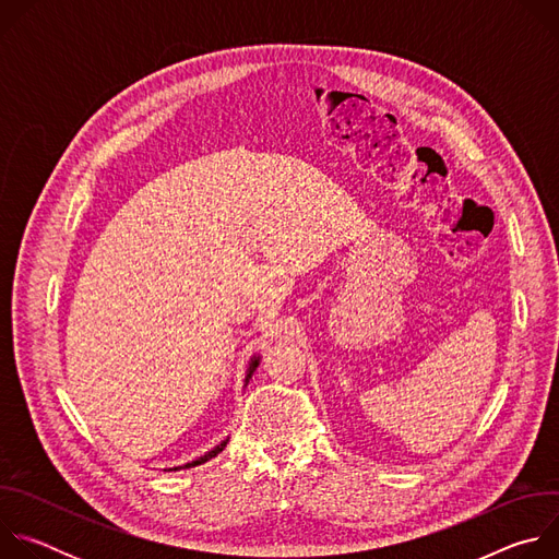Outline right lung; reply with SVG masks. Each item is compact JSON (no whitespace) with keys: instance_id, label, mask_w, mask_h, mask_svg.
Masks as SVG:
<instances>
[{"instance_id":"obj_1","label":"right lung","mask_w":559,"mask_h":559,"mask_svg":"<svg viewBox=\"0 0 559 559\" xmlns=\"http://www.w3.org/2000/svg\"><path fill=\"white\" fill-rule=\"evenodd\" d=\"M259 362H261V358L259 356H254L252 358V362H250V369H248V376H246V384L250 382V378H252V373L257 371V367H259ZM227 440L229 438H225L221 444H216L214 449H210L205 455H201V457H197V460H192V462H188V464H183V466H173V468H168V471H179V468H190V466H197V464H203V462H207V460H212L214 455H218L223 449H225V444H227Z\"/></svg>"}]
</instances>
